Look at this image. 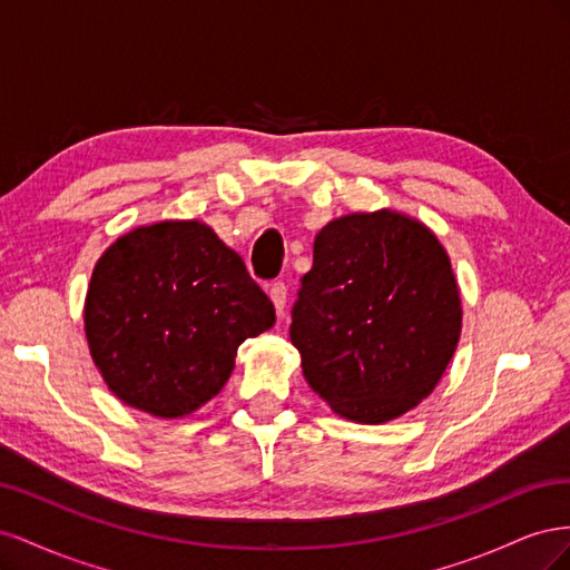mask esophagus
<instances>
[{
  "label": "esophagus",
  "instance_id": "esophagus-1",
  "mask_svg": "<svg viewBox=\"0 0 570 570\" xmlns=\"http://www.w3.org/2000/svg\"><path fill=\"white\" fill-rule=\"evenodd\" d=\"M268 297L275 306V314L278 316H285V306H287V285L281 281V283H273L268 287Z\"/></svg>",
  "mask_w": 570,
  "mask_h": 570
}]
</instances>
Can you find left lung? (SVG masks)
Segmentation results:
<instances>
[{"label": "left lung", "mask_w": 570, "mask_h": 570, "mask_svg": "<svg viewBox=\"0 0 570 570\" xmlns=\"http://www.w3.org/2000/svg\"><path fill=\"white\" fill-rule=\"evenodd\" d=\"M461 335L444 247L421 220L381 209L316 235L292 306L306 383L342 419L385 423L435 390Z\"/></svg>", "instance_id": "left-lung-1"}]
</instances>
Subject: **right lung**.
<instances>
[{
  "label": "right lung",
  "instance_id": "add662e5",
  "mask_svg": "<svg viewBox=\"0 0 570 570\" xmlns=\"http://www.w3.org/2000/svg\"><path fill=\"white\" fill-rule=\"evenodd\" d=\"M273 323L275 308L243 258L199 220H161L118 237L85 297V335L105 383L159 419L216 396L239 344Z\"/></svg>",
  "mask_w": 570,
  "mask_h": 570
}]
</instances>
